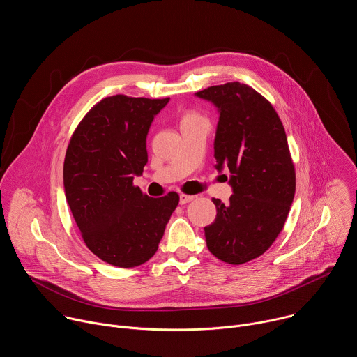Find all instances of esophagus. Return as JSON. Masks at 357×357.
Listing matches in <instances>:
<instances>
[{"instance_id":"obj_1","label":"esophagus","mask_w":357,"mask_h":357,"mask_svg":"<svg viewBox=\"0 0 357 357\" xmlns=\"http://www.w3.org/2000/svg\"><path fill=\"white\" fill-rule=\"evenodd\" d=\"M193 199H195V196H190V195H185V193L179 195V203H181V205H186V203L192 202Z\"/></svg>"}]
</instances>
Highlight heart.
Segmentation results:
<instances>
[{
	"label": "heart",
	"mask_w": 357,
	"mask_h": 357,
	"mask_svg": "<svg viewBox=\"0 0 357 357\" xmlns=\"http://www.w3.org/2000/svg\"><path fill=\"white\" fill-rule=\"evenodd\" d=\"M197 119H200L196 113H186L185 116H183V119H182V123H185V121H192V120H197Z\"/></svg>",
	"instance_id": "1"
}]
</instances>
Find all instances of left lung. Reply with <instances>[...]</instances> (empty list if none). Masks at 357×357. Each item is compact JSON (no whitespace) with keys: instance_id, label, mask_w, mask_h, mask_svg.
<instances>
[{"instance_id":"8db88e82","label":"left lung","mask_w":357,"mask_h":357,"mask_svg":"<svg viewBox=\"0 0 357 357\" xmlns=\"http://www.w3.org/2000/svg\"><path fill=\"white\" fill-rule=\"evenodd\" d=\"M195 96L218 109L215 168L229 169L233 190L226 205L212 199L218 215L205 227L206 244L219 260L244 264L270 248L292 205L295 169L285 130L270 101L247 84L230 82Z\"/></svg>"}]
</instances>
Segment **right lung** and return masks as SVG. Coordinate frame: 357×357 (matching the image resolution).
I'll return each mask as SVG.
<instances>
[{
	"label": "right lung",
	"instance_id": "right-lung-1",
	"mask_svg": "<svg viewBox=\"0 0 357 357\" xmlns=\"http://www.w3.org/2000/svg\"><path fill=\"white\" fill-rule=\"evenodd\" d=\"M169 98L116 94L97 103L73 132L63 164L68 205L89 250L131 268L148 261L179 203L142 195L132 185L148 162L146 135Z\"/></svg>",
	"mask_w": 357,
	"mask_h": 357
}]
</instances>
